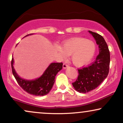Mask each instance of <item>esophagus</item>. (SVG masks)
I'll return each mask as SVG.
<instances>
[{
  "instance_id": "obj_1",
  "label": "esophagus",
  "mask_w": 123,
  "mask_h": 123,
  "mask_svg": "<svg viewBox=\"0 0 123 123\" xmlns=\"http://www.w3.org/2000/svg\"><path fill=\"white\" fill-rule=\"evenodd\" d=\"M68 65H67L66 63H64L63 64V68L64 69H65V68H67V67H68Z\"/></svg>"
}]
</instances>
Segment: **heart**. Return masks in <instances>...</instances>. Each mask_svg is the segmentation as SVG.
I'll return each mask as SVG.
<instances>
[{"label":"heart","mask_w":123,"mask_h":123,"mask_svg":"<svg viewBox=\"0 0 123 123\" xmlns=\"http://www.w3.org/2000/svg\"><path fill=\"white\" fill-rule=\"evenodd\" d=\"M62 48L57 50L62 58L71 55L72 63L77 67L86 65L93 58L96 51L94 42L82 37H75L65 41Z\"/></svg>","instance_id":"1"}]
</instances>
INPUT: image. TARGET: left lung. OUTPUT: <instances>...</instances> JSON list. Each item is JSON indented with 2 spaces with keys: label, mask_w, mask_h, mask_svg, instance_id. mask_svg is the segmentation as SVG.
Here are the masks:
<instances>
[{
  "label": "left lung",
  "mask_w": 123,
  "mask_h": 123,
  "mask_svg": "<svg viewBox=\"0 0 123 123\" xmlns=\"http://www.w3.org/2000/svg\"><path fill=\"white\" fill-rule=\"evenodd\" d=\"M89 32L96 40L100 53L91 64L78 69V78L72 85L80 93H86L95 90L106 78L109 72L110 52L105 39L98 33L91 31Z\"/></svg>",
  "instance_id": "1"
}]
</instances>
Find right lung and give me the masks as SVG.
<instances>
[{
    "mask_svg": "<svg viewBox=\"0 0 123 123\" xmlns=\"http://www.w3.org/2000/svg\"><path fill=\"white\" fill-rule=\"evenodd\" d=\"M32 34V33L29 35ZM13 62L12 58L11 61L12 70L18 85L28 93L37 96H44L49 93L54 83L56 74L63 68V63H51L40 78L33 80H27L22 79L17 75L13 68Z\"/></svg>",
    "mask_w": 123,
    "mask_h": 123,
    "instance_id": "right-lung-1",
    "label": "right lung"
}]
</instances>
